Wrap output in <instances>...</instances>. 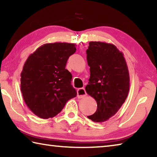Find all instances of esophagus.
I'll return each instance as SVG.
<instances>
[{"mask_svg": "<svg viewBox=\"0 0 157 157\" xmlns=\"http://www.w3.org/2000/svg\"><path fill=\"white\" fill-rule=\"evenodd\" d=\"M86 95V91L84 88H80L78 89V98H83Z\"/></svg>", "mask_w": 157, "mask_h": 157, "instance_id": "obj_1", "label": "esophagus"}]
</instances>
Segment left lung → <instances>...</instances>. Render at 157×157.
<instances>
[{"mask_svg":"<svg viewBox=\"0 0 157 157\" xmlns=\"http://www.w3.org/2000/svg\"><path fill=\"white\" fill-rule=\"evenodd\" d=\"M86 55L91 74L85 90L97 102L96 111L88 118L102 123L115 115L126 100L128 68L123 53L113 44L90 41Z\"/></svg>","mask_w":157,"mask_h":157,"instance_id":"1","label":"left lung"}]
</instances>
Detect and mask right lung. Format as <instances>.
I'll use <instances>...</instances> for the list:
<instances>
[{
    "instance_id": "add662e5",
    "label": "right lung",
    "mask_w": 157,
    "mask_h": 157,
    "mask_svg": "<svg viewBox=\"0 0 157 157\" xmlns=\"http://www.w3.org/2000/svg\"><path fill=\"white\" fill-rule=\"evenodd\" d=\"M75 51L74 44H46L25 61L21 73V93L28 108L39 118H53L76 96L72 75L65 68Z\"/></svg>"
}]
</instances>
